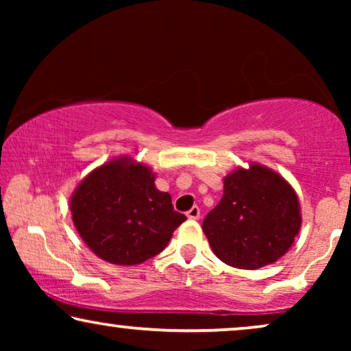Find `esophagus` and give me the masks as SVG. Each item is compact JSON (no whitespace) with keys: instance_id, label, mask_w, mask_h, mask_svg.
<instances>
[{"instance_id":"obj_1","label":"esophagus","mask_w":351,"mask_h":351,"mask_svg":"<svg viewBox=\"0 0 351 351\" xmlns=\"http://www.w3.org/2000/svg\"><path fill=\"white\" fill-rule=\"evenodd\" d=\"M199 214H201V210H199L198 206H193V208H191L189 213H186V217L191 219V220H196V219H199Z\"/></svg>"}]
</instances>
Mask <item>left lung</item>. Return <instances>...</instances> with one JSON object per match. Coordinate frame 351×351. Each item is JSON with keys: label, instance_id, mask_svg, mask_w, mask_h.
Returning <instances> with one entry per match:
<instances>
[{"label": "left lung", "instance_id": "1", "mask_svg": "<svg viewBox=\"0 0 351 351\" xmlns=\"http://www.w3.org/2000/svg\"><path fill=\"white\" fill-rule=\"evenodd\" d=\"M300 223L291 185L276 172L252 165L225 177L222 199L206 215L203 232L223 263L256 270L285 256Z\"/></svg>", "mask_w": 351, "mask_h": 351}]
</instances>
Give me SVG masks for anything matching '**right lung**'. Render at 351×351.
Instances as JSON below:
<instances>
[{"label":"right lung","instance_id":"right-lung-1","mask_svg":"<svg viewBox=\"0 0 351 351\" xmlns=\"http://www.w3.org/2000/svg\"><path fill=\"white\" fill-rule=\"evenodd\" d=\"M70 209L90 251L117 265L158 256L186 220L174 210L171 195L156 190L152 171L124 158L90 172L71 196Z\"/></svg>","mask_w":351,"mask_h":351}]
</instances>
